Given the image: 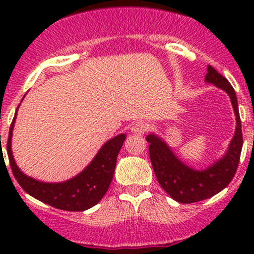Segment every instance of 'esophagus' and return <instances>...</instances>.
I'll return each instance as SVG.
<instances>
[{"mask_svg":"<svg viewBox=\"0 0 254 254\" xmlns=\"http://www.w3.org/2000/svg\"><path fill=\"white\" fill-rule=\"evenodd\" d=\"M148 129V124L145 122H136L134 125H132L131 127V131L134 132V134H137V135H142L145 134L146 131H147Z\"/></svg>","mask_w":254,"mask_h":254,"instance_id":"1","label":"esophagus"}]
</instances>
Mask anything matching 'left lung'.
Listing matches in <instances>:
<instances>
[{
    "label": "left lung",
    "instance_id": "obj_1",
    "mask_svg": "<svg viewBox=\"0 0 254 254\" xmlns=\"http://www.w3.org/2000/svg\"><path fill=\"white\" fill-rule=\"evenodd\" d=\"M205 81L224 89L229 94L236 115V131L224 157L205 170L196 171L182 162L162 139L153 134L146 137V141L150 142V160L158 183L171 198L182 204L209 199L226 188L234 178L240 163L243 137L235 89L224 76L210 65L207 66Z\"/></svg>",
    "mask_w": 254,
    "mask_h": 254
}]
</instances>
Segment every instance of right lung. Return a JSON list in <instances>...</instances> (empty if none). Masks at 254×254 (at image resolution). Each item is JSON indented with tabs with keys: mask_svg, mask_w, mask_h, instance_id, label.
Returning <instances> with one entry per match:
<instances>
[{
	"mask_svg": "<svg viewBox=\"0 0 254 254\" xmlns=\"http://www.w3.org/2000/svg\"><path fill=\"white\" fill-rule=\"evenodd\" d=\"M16 115L9 127L7 153L12 173L24 191L43 203L66 211H83L99 203L111 186L125 134L118 135L104 143L93 161L79 175L63 183H44L25 176L14 162L11 140Z\"/></svg>",
	"mask_w": 254,
	"mask_h": 254,
	"instance_id": "1",
	"label": "right lung"
}]
</instances>
